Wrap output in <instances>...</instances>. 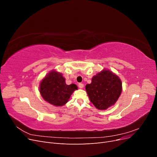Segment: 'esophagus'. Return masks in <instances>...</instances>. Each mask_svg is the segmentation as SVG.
<instances>
[{
	"label": "esophagus",
	"instance_id": "esophagus-1",
	"mask_svg": "<svg viewBox=\"0 0 157 157\" xmlns=\"http://www.w3.org/2000/svg\"><path fill=\"white\" fill-rule=\"evenodd\" d=\"M78 87H79L80 88H83L84 84H83L82 83H79V84H78Z\"/></svg>",
	"mask_w": 157,
	"mask_h": 157
}]
</instances>
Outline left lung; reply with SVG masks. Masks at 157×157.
Masks as SVG:
<instances>
[{
  "label": "left lung",
  "instance_id": "left-lung-1",
  "mask_svg": "<svg viewBox=\"0 0 157 157\" xmlns=\"http://www.w3.org/2000/svg\"><path fill=\"white\" fill-rule=\"evenodd\" d=\"M122 82L117 75L103 69L92 77V82L86 85L90 101L99 110L113 105L122 92Z\"/></svg>",
  "mask_w": 157,
  "mask_h": 157
}]
</instances>
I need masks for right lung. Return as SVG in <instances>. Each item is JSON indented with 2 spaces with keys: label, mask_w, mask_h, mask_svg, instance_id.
<instances>
[{
  "label": "right lung",
  "mask_w": 157,
  "mask_h": 157,
  "mask_svg": "<svg viewBox=\"0 0 157 157\" xmlns=\"http://www.w3.org/2000/svg\"><path fill=\"white\" fill-rule=\"evenodd\" d=\"M78 87L75 84H66L62 74L51 71L40 83V93L44 100L54 106H63Z\"/></svg>",
  "instance_id": "obj_1"
}]
</instances>
